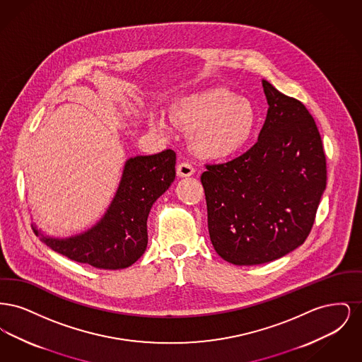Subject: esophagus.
Masks as SVG:
<instances>
[{
  "mask_svg": "<svg viewBox=\"0 0 362 362\" xmlns=\"http://www.w3.org/2000/svg\"><path fill=\"white\" fill-rule=\"evenodd\" d=\"M176 173L179 177H187L194 173V168L189 163H179L176 167Z\"/></svg>",
  "mask_w": 362,
  "mask_h": 362,
  "instance_id": "34e87169",
  "label": "esophagus"
}]
</instances>
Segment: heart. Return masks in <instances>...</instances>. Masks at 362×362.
I'll list each match as a JSON object with an SVG mask.
<instances>
[{
  "label": "heart",
  "mask_w": 362,
  "mask_h": 362,
  "mask_svg": "<svg viewBox=\"0 0 362 362\" xmlns=\"http://www.w3.org/2000/svg\"><path fill=\"white\" fill-rule=\"evenodd\" d=\"M171 121L189 130L191 149L204 158L221 160L236 155L252 137L258 115L254 104L225 86H209L177 98L170 107ZM152 126L165 123L153 117Z\"/></svg>",
  "instance_id": "1"
}]
</instances>
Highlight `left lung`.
Returning <instances> with one entry per match:
<instances>
[{"instance_id": "left-lung-1", "label": "left lung", "mask_w": 362, "mask_h": 362, "mask_svg": "<svg viewBox=\"0 0 362 362\" xmlns=\"http://www.w3.org/2000/svg\"><path fill=\"white\" fill-rule=\"evenodd\" d=\"M269 110L258 142L223 164H206L207 228L217 254L239 266L281 258L310 235L327 185L317 126L300 100L263 80Z\"/></svg>"}]
</instances>
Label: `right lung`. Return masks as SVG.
Here are the masks:
<instances>
[{"mask_svg": "<svg viewBox=\"0 0 362 362\" xmlns=\"http://www.w3.org/2000/svg\"><path fill=\"white\" fill-rule=\"evenodd\" d=\"M175 164L171 149L129 158L117 194L98 224L68 239L46 236L36 226L35 235L52 251L78 263L103 270L132 266L146 250L148 216L156 199L171 186Z\"/></svg>", "mask_w": 362, "mask_h": 362, "instance_id": "obj_1", "label": "right lung"}]
</instances>
